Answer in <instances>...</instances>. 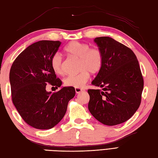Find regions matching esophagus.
<instances>
[{"label": "esophagus", "instance_id": "34e87169", "mask_svg": "<svg viewBox=\"0 0 158 158\" xmlns=\"http://www.w3.org/2000/svg\"><path fill=\"white\" fill-rule=\"evenodd\" d=\"M83 91V89L82 88H75V92L77 94H79Z\"/></svg>", "mask_w": 158, "mask_h": 158}]
</instances>
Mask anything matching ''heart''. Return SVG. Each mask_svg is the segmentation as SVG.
<instances>
[{
	"label": "heart",
	"instance_id": "heart-1",
	"mask_svg": "<svg viewBox=\"0 0 158 158\" xmlns=\"http://www.w3.org/2000/svg\"><path fill=\"white\" fill-rule=\"evenodd\" d=\"M66 54L70 57L78 58L79 69L77 75H69L64 80V85L75 88H81L88 81L90 73H98L103 64V55L98 48H90L88 43L72 41L64 49ZM52 68L56 75H63V60L58 53L53 56L51 60Z\"/></svg>",
	"mask_w": 158,
	"mask_h": 158
}]
</instances>
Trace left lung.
<instances>
[{
  "instance_id": "left-lung-1",
  "label": "left lung",
  "mask_w": 158,
  "mask_h": 158,
  "mask_svg": "<svg viewBox=\"0 0 158 158\" xmlns=\"http://www.w3.org/2000/svg\"><path fill=\"white\" fill-rule=\"evenodd\" d=\"M94 42L103 55V64L89 89L88 109L100 122L115 126L126 122L139 109L144 86L138 60L132 50L109 36Z\"/></svg>"
}]
</instances>
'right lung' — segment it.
<instances>
[{"label":"right lung","mask_w":158,"mask_h":158,"mask_svg":"<svg viewBox=\"0 0 158 158\" xmlns=\"http://www.w3.org/2000/svg\"><path fill=\"white\" fill-rule=\"evenodd\" d=\"M61 45L58 41H40L20 53L9 73L13 105L28 125L40 130L52 128L64 116L69 101L75 95L73 87L58 92L46 91L49 84L58 88L62 81L57 78L51 60Z\"/></svg>","instance_id":"obj_1"}]
</instances>
